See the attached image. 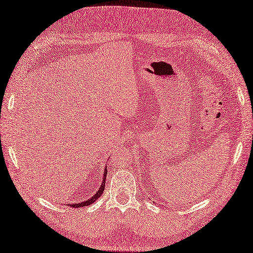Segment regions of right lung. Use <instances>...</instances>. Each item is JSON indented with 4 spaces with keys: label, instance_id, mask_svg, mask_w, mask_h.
I'll return each mask as SVG.
<instances>
[{
    "label": "right lung",
    "instance_id": "add662e5",
    "mask_svg": "<svg viewBox=\"0 0 253 253\" xmlns=\"http://www.w3.org/2000/svg\"><path fill=\"white\" fill-rule=\"evenodd\" d=\"M106 169H105V173H104V177H103V182H102V185L100 187V189L95 192V195L89 199V200H85L84 202H80V203H77V204H72L73 208H82V207H87V206H90V204H92L96 199L100 198L102 193H103V190H104V187H105V178H106Z\"/></svg>",
    "mask_w": 253,
    "mask_h": 253
}]
</instances>
